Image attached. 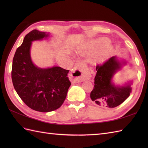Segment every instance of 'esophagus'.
<instances>
[{
    "mask_svg": "<svg viewBox=\"0 0 148 148\" xmlns=\"http://www.w3.org/2000/svg\"><path fill=\"white\" fill-rule=\"evenodd\" d=\"M90 77L86 65L83 62L78 63L69 74V79L73 83L82 82Z\"/></svg>",
    "mask_w": 148,
    "mask_h": 148,
    "instance_id": "obj_1",
    "label": "esophagus"
}]
</instances>
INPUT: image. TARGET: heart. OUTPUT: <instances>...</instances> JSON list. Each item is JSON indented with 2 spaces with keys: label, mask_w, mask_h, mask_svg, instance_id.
Returning <instances> with one entry per match:
<instances>
[{
  "label": "heart",
  "mask_w": 148,
  "mask_h": 148,
  "mask_svg": "<svg viewBox=\"0 0 148 148\" xmlns=\"http://www.w3.org/2000/svg\"><path fill=\"white\" fill-rule=\"evenodd\" d=\"M107 42H108V40L106 38H100L96 40H91L87 44L86 49L88 52L89 53L95 52L97 50H98L100 47L105 45ZM110 50H111V48L108 45H106L103 48L100 49L95 56L96 60L99 62L104 60L109 56Z\"/></svg>",
  "instance_id": "heart-1"
}]
</instances>
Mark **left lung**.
<instances>
[{"label":"left lung","mask_w":148,"mask_h":148,"mask_svg":"<svg viewBox=\"0 0 148 148\" xmlns=\"http://www.w3.org/2000/svg\"><path fill=\"white\" fill-rule=\"evenodd\" d=\"M126 64V62H120L116 56H112L102 65L97 66L95 85L90 93L91 99L96 104L109 108H116L130 96L132 81L122 86L115 85L112 82L114 74Z\"/></svg>","instance_id":"obj_1"}]
</instances>
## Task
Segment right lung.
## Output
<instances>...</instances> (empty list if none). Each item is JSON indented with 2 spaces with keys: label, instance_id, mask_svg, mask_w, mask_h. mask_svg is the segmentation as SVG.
<instances>
[{
  "label": "right lung",
  "instance_id": "right-lung-1",
  "mask_svg": "<svg viewBox=\"0 0 148 148\" xmlns=\"http://www.w3.org/2000/svg\"><path fill=\"white\" fill-rule=\"evenodd\" d=\"M49 35L37 30L27 34L15 52L11 72L12 84L21 99L30 108L44 112L55 111L62 105L71 84L69 70L56 66L39 68L32 61V42Z\"/></svg>",
  "mask_w": 148,
  "mask_h": 148
}]
</instances>
